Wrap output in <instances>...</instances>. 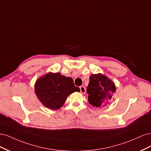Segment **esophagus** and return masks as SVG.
I'll list each match as a JSON object with an SVG mask.
<instances>
[{"label":"esophagus","mask_w":151,"mask_h":151,"mask_svg":"<svg viewBox=\"0 0 151 151\" xmlns=\"http://www.w3.org/2000/svg\"><path fill=\"white\" fill-rule=\"evenodd\" d=\"M80 91H81V93L83 94L86 93V89L84 88V86H80Z\"/></svg>","instance_id":"34e87169"}]
</instances>
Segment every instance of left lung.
<instances>
[{
  "label": "left lung",
  "mask_w": 151,
  "mask_h": 151,
  "mask_svg": "<svg viewBox=\"0 0 151 151\" xmlns=\"http://www.w3.org/2000/svg\"><path fill=\"white\" fill-rule=\"evenodd\" d=\"M89 80L87 88L89 103L99 108L107 106L114 99L112 96L116 92L114 82L101 73L91 74Z\"/></svg>",
  "instance_id": "left-lung-1"
}]
</instances>
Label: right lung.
Returning a JSON list of instances; mask_svg holds the SVG:
<instances>
[{
    "instance_id": "add662e5",
    "label": "right lung",
    "mask_w": 151,
    "mask_h": 151,
    "mask_svg": "<svg viewBox=\"0 0 151 151\" xmlns=\"http://www.w3.org/2000/svg\"><path fill=\"white\" fill-rule=\"evenodd\" d=\"M79 92L74 81L60 73L48 72L36 80L35 93L44 106L57 110L65 103L68 96L74 92Z\"/></svg>"
}]
</instances>
